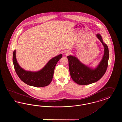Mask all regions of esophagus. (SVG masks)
<instances>
[{"label": "esophagus", "instance_id": "esophagus-1", "mask_svg": "<svg viewBox=\"0 0 122 122\" xmlns=\"http://www.w3.org/2000/svg\"><path fill=\"white\" fill-rule=\"evenodd\" d=\"M64 54H65L66 55H68L70 54V52H69V51H65V52H64Z\"/></svg>", "mask_w": 122, "mask_h": 122}]
</instances>
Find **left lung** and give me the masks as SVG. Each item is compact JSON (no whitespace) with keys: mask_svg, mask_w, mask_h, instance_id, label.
Here are the masks:
<instances>
[{"mask_svg":"<svg viewBox=\"0 0 122 122\" xmlns=\"http://www.w3.org/2000/svg\"><path fill=\"white\" fill-rule=\"evenodd\" d=\"M96 36L103 46L104 53L96 67H92L82 63L75 56H67L70 76L72 80L79 85H87L98 81L104 75L107 69L109 56L108 46L103 42L101 34L98 33Z\"/></svg>","mask_w":122,"mask_h":122,"instance_id":"8db88e82","label":"left lung"}]
</instances>
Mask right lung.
I'll use <instances>...</instances> for the list:
<instances>
[{"mask_svg": "<svg viewBox=\"0 0 122 122\" xmlns=\"http://www.w3.org/2000/svg\"><path fill=\"white\" fill-rule=\"evenodd\" d=\"M62 56V54H60L49 60L41 70L32 71L26 70L21 67L18 63L16 50H15L13 54V62L15 72L22 81L30 86L44 87L51 82L55 66Z\"/></svg>", "mask_w": 122, "mask_h": 122, "instance_id": "add662e5", "label": "right lung"}]
</instances>
